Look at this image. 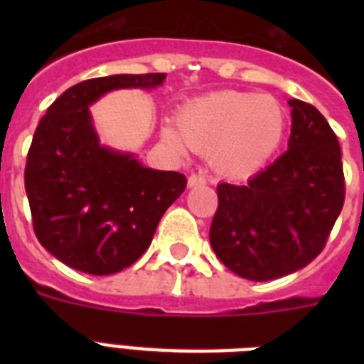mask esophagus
Instances as JSON below:
<instances>
[{
    "mask_svg": "<svg viewBox=\"0 0 364 364\" xmlns=\"http://www.w3.org/2000/svg\"><path fill=\"white\" fill-rule=\"evenodd\" d=\"M205 181H208V177L202 171L191 173V177H188V187H200V185H205Z\"/></svg>",
    "mask_w": 364,
    "mask_h": 364,
    "instance_id": "1",
    "label": "esophagus"
}]
</instances>
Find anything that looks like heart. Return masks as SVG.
Here are the masks:
<instances>
[{"instance_id":"1","label":"heart","mask_w":364,"mask_h":364,"mask_svg":"<svg viewBox=\"0 0 364 364\" xmlns=\"http://www.w3.org/2000/svg\"><path fill=\"white\" fill-rule=\"evenodd\" d=\"M179 133L166 128V141L208 154L227 177H247L274 156L285 136V111L272 96L225 90L185 105L177 115Z\"/></svg>"}]
</instances>
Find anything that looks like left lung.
<instances>
[{
  "label": "left lung",
  "instance_id": "1",
  "mask_svg": "<svg viewBox=\"0 0 364 364\" xmlns=\"http://www.w3.org/2000/svg\"><path fill=\"white\" fill-rule=\"evenodd\" d=\"M289 149L245 185L217 187L210 242L234 274L268 282L321 253L346 198L340 143L314 105L289 100Z\"/></svg>",
  "mask_w": 364,
  "mask_h": 364
}]
</instances>
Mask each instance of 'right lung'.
Returning <instances> with one entry per match:
<instances>
[{"mask_svg":"<svg viewBox=\"0 0 364 364\" xmlns=\"http://www.w3.org/2000/svg\"><path fill=\"white\" fill-rule=\"evenodd\" d=\"M166 73L109 75L68 88L47 109L24 170L33 230L64 264L109 276L141 257L164 211L187 187L177 171L145 168L100 145L88 105L117 88L160 87Z\"/></svg>","mask_w":364,"mask_h":364,"instance_id":"right-lung-1","label":"right lung"}]
</instances>
